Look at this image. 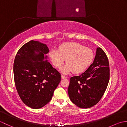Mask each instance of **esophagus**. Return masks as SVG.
I'll list each match as a JSON object with an SVG mask.
<instances>
[{"label":"esophagus","mask_w":127,"mask_h":127,"mask_svg":"<svg viewBox=\"0 0 127 127\" xmlns=\"http://www.w3.org/2000/svg\"><path fill=\"white\" fill-rule=\"evenodd\" d=\"M61 77H62V79H66V78H67L66 76H64V75H62Z\"/></svg>","instance_id":"1"}]
</instances>
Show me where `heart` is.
<instances>
[{
    "mask_svg": "<svg viewBox=\"0 0 127 127\" xmlns=\"http://www.w3.org/2000/svg\"><path fill=\"white\" fill-rule=\"evenodd\" d=\"M49 57L53 66L59 69L65 61L67 64L62 69L63 73L74 72L80 74L88 68L94 58L90 48L77 42H66L62 44L58 50H51Z\"/></svg>",
    "mask_w": 127,
    "mask_h": 127,
    "instance_id": "1",
    "label": "heart"
}]
</instances>
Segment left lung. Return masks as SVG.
Wrapping results in <instances>:
<instances>
[{
	"instance_id": "8db88e82",
	"label": "left lung",
	"mask_w": 127,
	"mask_h": 127,
	"mask_svg": "<svg viewBox=\"0 0 127 127\" xmlns=\"http://www.w3.org/2000/svg\"><path fill=\"white\" fill-rule=\"evenodd\" d=\"M109 79L108 58L104 51L98 47L90 67L79 76L70 78L68 90L70 99L80 108L93 106L103 95Z\"/></svg>"
}]
</instances>
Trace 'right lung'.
I'll return each mask as SVG.
<instances>
[{"mask_svg":"<svg viewBox=\"0 0 127 127\" xmlns=\"http://www.w3.org/2000/svg\"><path fill=\"white\" fill-rule=\"evenodd\" d=\"M48 52L46 45L31 40L20 48L15 57L16 90L25 104L32 109L41 108L48 103L61 80V74L47 60Z\"/></svg>","mask_w":127,"mask_h":127,"instance_id":"add662e5","label":"right lung"}]
</instances>
